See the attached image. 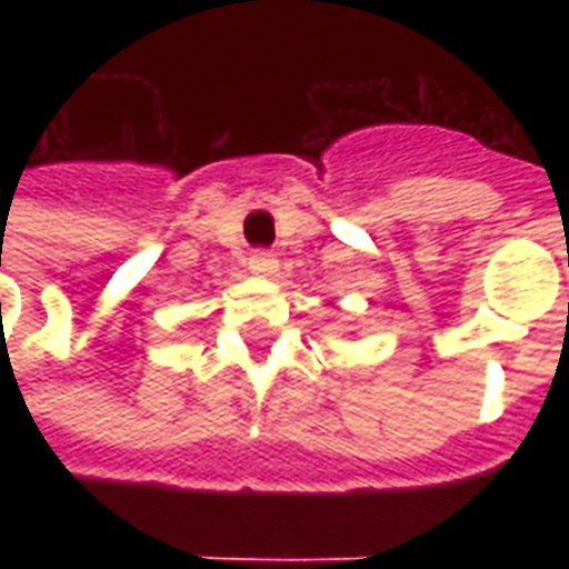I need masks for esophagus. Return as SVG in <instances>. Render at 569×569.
Listing matches in <instances>:
<instances>
[{"label":"esophagus","mask_w":569,"mask_h":569,"mask_svg":"<svg viewBox=\"0 0 569 569\" xmlns=\"http://www.w3.org/2000/svg\"><path fill=\"white\" fill-rule=\"evenodd\" d=\"M249 264H252V271L273 273L277 271V256L268 252V249H256V252H252V259H249Z\"/></svg>","instance_id":"1"}]
</instances>
